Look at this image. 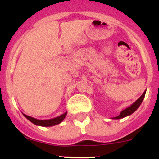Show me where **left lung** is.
Returning a JSON list of instances; mask_svg holds the SVG:
<instances>
[{
	"instance_id": "8db88e82",
	"label": "left lung",
	"mask_w": 159,
	"mask_h": 159,
	"mask_svg": "<svg viewBox=\"0 0 159 159\" xmlns=\"http://www.w3.org/2000/svg\"><path fill=\"white\" fill-rule=\"evenodd\" d=\"M145 93H146V90L144 91V93L142 94V95L141 96V97L139 98L138 100H136L135 102H134V103L131 105V106L128 107V108H125V110L121 111V113H120V115H118V116L115 117V118H113V119H120V118H125V117L129 116V115H131L132 113H134V112L138 108H139V107L140 106L141 104H142V101H143L144 98H145Z\"/></svg>"
}]
</instances>
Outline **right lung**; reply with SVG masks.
<instances>
[{
	"instance_id": "1",
	"label": "right lung",
	"mask_w": 159,
	"mask_h": 159,
	"mask_svg": "<svg viewBox=\"0 0 159 159\" xmlns=\"http://www.w3.org/2000/svg\"><path fill=\"white\" fill-rule=\"evenodd\" d=\"M24 116L27 118L28 120H29L30 122H32L33 124L36 125L38 126H42V127H51V126L56 125H58L65 119V118L67 115V111L65 113L62 114L60 116L57 117V118H51V119H48V120H38L34 118H32V117L28 116V115L23 114Z\"/></svg>"
}]
</instances>
